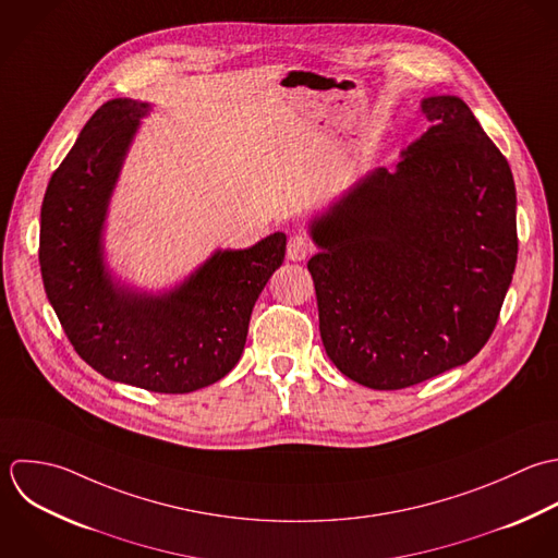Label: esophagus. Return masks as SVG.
<instances>
[{"label":"esophagus","mask_w":558,"mask_h":558,"mask_svg":"<svg viewBox=\"0 0 558 558\" xmlns=\"http://www.w3.org/2000/svg\"><path fill=\"white\" fill-rule=\"evenodd\" d=\"M313 252V243L306 234H293L287 243V256L289 260H304Z\"/></svg>","instance_id":"34e87169"}]
</instances>
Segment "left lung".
<instances>
[{"label":"left lung","mask_w":558,"mask_h":558,"mask_svg":"<svg viewBox=\"0 0 558 558\" xmlns=\"http://www.w3.org/2000/svg\"><path fill=\"white\" fill-rule=\"evenodd\" d=\"M430 128L311 223L326 354L350 380L396 391L472 361L518 263L511 167L457 95L422 101Z\"/></svg>","instance_id":"8db88e82"}]
</instances>
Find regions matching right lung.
<instances>
[{
    "instance_id": "obj_1",
    "label": "right lung",
    "mask_w": 558,
    "mask_h": 558,
    "mask_svg": "<svg viewBox=\"0 0 558 558\" xmlns=\"http://www.w3.org/2000/svg\"><path fill=\"white\" fill-rule=\"evenodd\" d=\"M147 110L117 97L86 121L47 184L38 263L47 300L84 363L114 383L189 393L239 363L252 308L284 260L287 236L274 232L247 250H219L162 295L119 289L104 269L101 228Z\"/></svg>"
}]
</instances>
